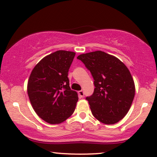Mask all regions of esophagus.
Segmentation results:
<instances>
[{
  "instance_id": "esophagus-1",
  "label": "esophagus",
  "mask_w": 157,
  "mask_h": 157,
  "mask_svg": "<svg viewBox=\"0 0 157 157\" xmlns=\"http://www.w3.org/2000/svg\"><path fill=\"white\" fill-rule=\"evenodd\" d=\"M78 94H79V96H80V97H84V95H85L84 91H83V90H80L78 92Z\"/></svg>"
}]
</instances>
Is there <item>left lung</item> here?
<instances>
[{
  "instance_id": "obj_1",
  "label": "left lung",
  "mask_w": 157,
  "mask_h": 157,
  "mask_svg": "<svg viewBox=\"0 0 157 157\" xmlns=\"http://www.w3.org/2000/svg\"><path fill=\"white\" fill-rule=\"evenodd\" d=\"M90 71L94 91L87 96L94 117L113 124L128 112L135 96L134 81L125 65L116 57L101 51L77 56Z\"/></svg>"
}]
</instances>
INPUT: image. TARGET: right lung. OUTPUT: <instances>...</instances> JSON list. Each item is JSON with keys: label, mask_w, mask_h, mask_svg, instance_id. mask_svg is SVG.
I'll return each mask as SVG.
<instances>
[{"label": "right lung", "mask_w": 157, "mask_h": 157, "mask_svg": "<svg viewBox=\"0 0 157 157\" xmlns=\"http://www.w3.org/2000/svg\"><path fill=\"white\" fill-rule=\"evenodd\" d=\"M75 56L72 51H56L40 61L29 76V101L37 114L49 124L64 122L75 109L78 96L71 90L68 78Z\"/></svg>", "instance_id": "add662e5"}]
</instances>
